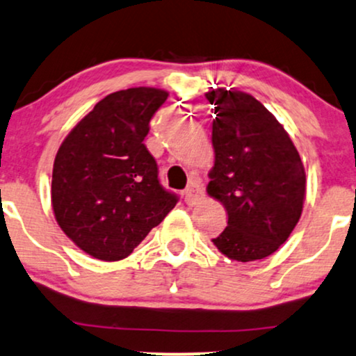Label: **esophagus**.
I'll use <instances>...</instances> for the list:
<instances>
[{"instance_id": "obj_1", "label": "esophagus", "mask_w": 356, "mask_h": 356, "mask_svg": "<svg viewBox=\"0 0 356 356\" xmlns=\"http://www.w3.org/2000/svg\"><path fill=\"white\" fill-rule=\"evenodd\" d=\"M203 186L198 185V183H191V185L183 191V200H185L186 204H196L201 198H203Z\"/></svg>"}]
</instances>
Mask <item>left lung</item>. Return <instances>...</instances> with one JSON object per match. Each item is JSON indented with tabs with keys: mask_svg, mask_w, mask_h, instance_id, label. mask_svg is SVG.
Listing matches in <instances>:
<instances>
[{
	"mask_svg": "<svg viewBox=\"0 0 356 356\" xmlns=\"http://www.w3.org/2000/svg\"><path fill=\"white\" fill-rule=\"evenodd\" d=\"M214 168L208 195L227 211V227L213 243L225 256L251 262L270 256L299 222L305 171L291 137L252 95L216 89Z\"/></svg>",
	"mask_w": 356,
	"mask_h": 356,
	"instance_id": "obj_1",
	"label": "left lung"
}]
</instances>
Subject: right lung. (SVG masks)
<instances>
[{"label":"right lung","mask_w":356,"mask_h":356,"mask_svg":"<svg viewBox=\"0 0 356 356\" xmlns=\"http://www.w3.org/2000/svg\"><path fill=\"white\" fill-rule=\"evenodd\" d=\"M165 90H118L95 104L60 145L51 198L60 229L100 261L130 256L179 196L161 186L145 147Z\"/></svg>","instance_id":"add662e5"}]
</instances>
